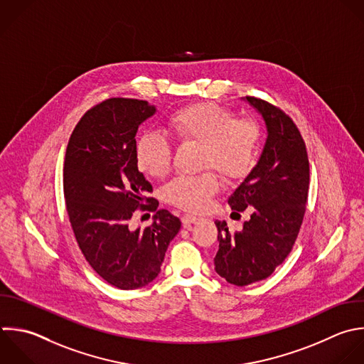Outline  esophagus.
<instances>
[{
  "label": "esophagus",
  "mask_w": 364,
  "mask_h": 364,
  "mask_svg": "<svg viewBox=\"0 0 364 364\" xmlns=\"http://www.w3.org/2000/svg\"><path fill=\"white\" fill-rule=\"evenodd\" d=\"M198 220H200V218H198V216H195V215H183V216H182V223H183L185 228H189L191 225L196 223Z\"/></svg>",
  "instance_id": "34e87169"
}]
</instances>
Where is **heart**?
<instances>
[{"label": "heart", "mask_w": 364, "mask_h": 364, "mask_svg": "<svg viewBox=\"0 0 364 364\" xmlns=\"http://www.w3.org/2000/svg\"><path fill=\"white\" fill-rule=\"evenodd\" d=\"M169 132L182 144H200V166L218 169L228 181L246 178L257 158L260 127L250 117L235 118L229 108L213 102H198L179 108L168 118ZM139 169L154 178L172 168L171 142L158 132H145L135 146ZM220 191L216 172L181 175L164 186V199L183 210H203Z\"/></svg>", "instance_id": "1"}]
</instances>
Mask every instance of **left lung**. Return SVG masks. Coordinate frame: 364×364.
<instances>
[{"label": "left lung", "instance_id": "8db88e82", "mask_svg": "<svg viewBox=\"0 0 364 364\" xmlns=\"http://www.w3.org/2000/svg\"><path fill=\"white\" fill-rule=\"evenodd\" d=\"M246 101L266 124L267 139L257 165L229 198L235 213L250 212L243 229L229 232L216 220L219 250L215 270L235 286L269 277L283 263L299 235L309 193V158L304 141L280 108L255 97Z\"/></svg>", "mask_w": 364, "mask_h": 364}]
</instances>
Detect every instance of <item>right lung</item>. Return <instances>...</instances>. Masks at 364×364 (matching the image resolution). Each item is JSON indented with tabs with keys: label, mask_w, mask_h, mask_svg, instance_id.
Instances as JSON below:
<instances>
[{
	"label": "right lung",
	"mask_w": 364,
	"mask_h": 364,
	"mask_svg": "<svg viewBox=\"0 0 364 364\" xmlns=\"http://www.w3.org/2000/svg\"><path fill=\"white\" fill-rule=\"evenodd\" d=\"M155 112L148 101L105 100L84 114L65 152L64 196L77 243L91 267L122 290L158 276L181 229L179 218L148 196L152 185L136 164L138 127ZM136 208L156 212L151 227L129 228Z\"/></svg>",
	"instance_id": "1"
}]
</instances>
